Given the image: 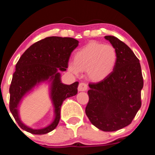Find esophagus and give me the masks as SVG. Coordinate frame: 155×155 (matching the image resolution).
Listing matches in <instances>:
<instances>
[{"label": "esophagus", "instance_id": "obj_1", "mask_svg": "<svg viewBox=\"0 0 155 155\" xmlns=\"http://www.w3.org/2000/svg\"><path fill=\"white\" fill-rule=\"evenodd\" d=\"M87 90V85L85 83H79L78 87V90L80 91H86Z\"/></svg>", "mask_w": 155, "mask_h": 155}]
</instances>
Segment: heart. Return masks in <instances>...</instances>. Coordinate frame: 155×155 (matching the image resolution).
<instances>
[{"label": "heart", "instance_id": "1", "mask_svg": "<svg viewBox=\"0 0 155 155\" xmlns=\"http://www.w3.org/2000/svg\"><path fill=\"white\" fill-rule=\"evenodd\" d=\"M117 61V53L114 46L91 41L76 52L68 70L74 74L87 71L91 81L98 82L111 74Z\"/></svg>", "mask_w": 155, "mask_h": 155}]
</instances>
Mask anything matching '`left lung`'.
Masks as SVG:
<instances>
[{
    "instance_id": "8db88e82",
    "label": "left lung",
    "mask_w": 155,
    "mask_h": 155,
    "mask_svg": "<svg viewBox=\"0 0 155 155\" xmlns=\"http://www.w3.org/2000/svg\"><path fill=\"white\" fill-rule=\"evenodd\" d=\"M116 50L117 61L105 79L90 83L85 114L91 124L106 132L129 125L141 106L143 86L140 60L129 47L114 36H104Z\"/></svg>"
}]
</instances>
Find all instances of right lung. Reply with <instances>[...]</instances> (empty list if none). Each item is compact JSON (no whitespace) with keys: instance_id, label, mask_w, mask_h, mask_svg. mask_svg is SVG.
I'll use <instances>...</instances> for the list:
<instances>
[{"instance_id":"right-lung-1","label":"right lung","mask_w":155,"mask_h":155,"mask_svg":"<svg viewBox=\"0 0 155 155\" xmlns=\"http://www.w3.org/2000/svg\"><path fill=\"white\" fill-rule=\"evenodd\" d=\"M78 41L72 38L48 37L31 45L20 57L15 65L9 87V109L22 129L35 135H44L57 127L60 120L63 102L77 94L78 82L64 85L57 72L65 71L71 52L78 46ZM51 81V98L56 108V119L51 125L41 130H33L20 121L17 107L21 98L41 81Z\"/></svg>"}]
</instances>
